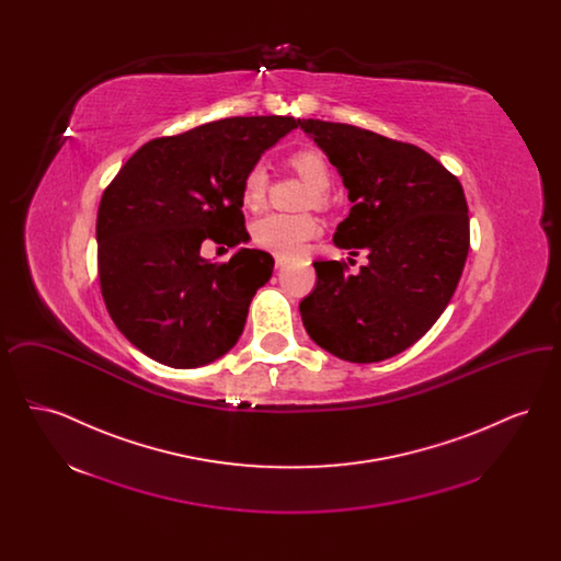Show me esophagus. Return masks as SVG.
Listing matches in <instances>:
<instances>
[{"instance_id":"34e87169","label":"esophagus","mask_w":561,"mask_h":561,"mask_svg":"<svg viewBox=\"0 0 561 561\" xmlns=\"http://www.w3.org/2000/svg\"><path fill=\"white\" fill-rule=\"evenodd\" d=\"M286 265V259H282V256H275V268H282Z\"/></svg>"}]
</instances>
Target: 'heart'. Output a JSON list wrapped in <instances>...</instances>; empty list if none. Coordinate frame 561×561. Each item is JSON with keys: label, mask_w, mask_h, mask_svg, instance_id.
<instances>
[{"label": "heart", "mask_w": 561, "mask_h": 561, "mask_svg": "<svg viewBox=\"0 0 561 561\" xmlns=\"http://www.w3.org/2000/svg\"><path fill=\"white\" fill-rule=\"evenodd\" d=\"M294 172L313 188V206H325V191L330 188V165L320 151L300 149L288 160ZM267 197V172L256 165L241 183V204L248 210L263 208ZM318 222L309 214H265L252 225V241L275 256H296L305 250L307 241L316 238Z\"/></svg>", "instance_id": "heart-1"}]
</instances>
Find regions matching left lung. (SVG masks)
I'll return each instance as SVG.
<instances>
[{
  "instance_id": "obj_1",
  "label": "left lung",
  "mask_w": 561,
  "mask_h": 561,
  "mask_svg": "<svg viewBox=\"0 0 561 561\" xmlns=\"http://www.w3.org/2000/svg\"><path fill=\"white\" fill-rule=\"evenodd\" d=\"M347 188L351 213L332 241L368 265L347 275L316 261L300 318L323 351L374 364L412 347L448 307L469 252V208L458 179L427 151L348 124L298 119Z\"/></svg>"
}]
</instances>
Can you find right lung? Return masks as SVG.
Here are the masks:
<instances>
[{
    "label": "right lung",
    "instance_id": "1",
    "mask_svg": "<svg viewBox=\"0 0 561 561\" xmlns=\"http://www.w3.org/2000/svg\"><path fill=\"white\" fill-rule=\"evenodd\" d=\"M294 128V117H227L149 140L103 193L101 293L111 320L147 357L187 370L213 364L240 341L273 259L240 248L216 265L202 256V243L250 240L243 176Z\"/></svg>",
    "mask_w": 561,
    "mask_h": 561
}]
</instances>
